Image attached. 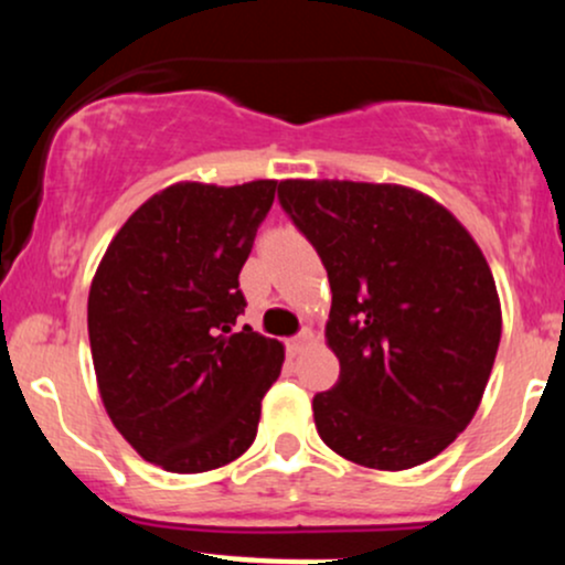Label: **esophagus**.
Instances as JSON below:
<instances>
[{"label":"esophagus","instance_id":"1","mask_svg":"<svg viewBox=\"0 0 565 565\" xmlns=\"http://www.w3.org/2000/svg\"><path fill=\"white\" fill-rule=\"evenodd\" d=\"M310 337H313V332H310V329H302L300 334H295V337H291V340L287 342L291 353H300V350H302V348L308 345V342H310Z\"/></svg>","mask_w":565,"mask_h":565}]
</instances>
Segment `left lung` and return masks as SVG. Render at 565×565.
I'll list each match as a JSON object with an SVG mask.
<instances>
[{
    "instance_id": "1",
    "label": "left lung",
    "mask_w": 565,
    "mask_h": 565,
    "mask_svg": "<svg viewBox=\"0 0 565 565\" xmlns=\"http://www.w3.org/2000/svg\"><path fill=\"white\" fill-rule=\"evenodd\" d=\"M278 204L332 287L340 380L313 395L321 440L364 468L427 462L468 427L497 359L502 313L481 249L412 188L284 180Z\"/></svg>"
}]
</instances>
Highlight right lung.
I'll list each match as a JSON object with an SVG mask.
<instances>
[{"label":"right lung","mask_w":565,"mask_h":565,"mask_svg":"<svg viewBox=\"0 0 565 565\" xmlns=\"http://www.w3.org/2000/svg\"><path fill=\"white\" fill-rule=\"evenodd\" d=\"M276 185L164 188L121 225L89 287V348L108 417L170 472L242 457L281 374V342L236 327L246 308L238 274Z\"/></svg>","instance_id":"right-lung-1"}]
</instances>
